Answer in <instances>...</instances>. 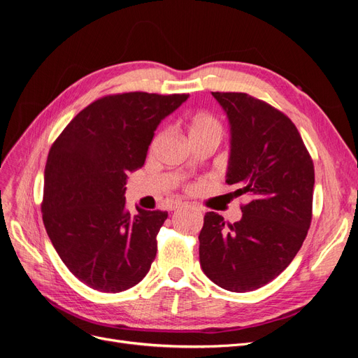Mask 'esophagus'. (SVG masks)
Returning a JSON list of instances; mask_svg holds the SVG:
<instances>
[{
    "mask_svg": "<svg viewBox=\"0 0 358 358\" xmlns=\"http://www.w3.org/2000/svg\"><path fill=\"white\" fill-rule=\"evenodd\" d=\"M180 208H188V204L187 203H182V201H176L175 204H173V210L180 209Z\"/></svg>",
    "mask_w": 358,
    "mask_h": 358,
    "instance_id": "1",
    "label": "esophagus"
}]
</instances>
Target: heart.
Returning a JSON list of instances; mask_svg holds the SVG:
<instances>
[{
	"label": "heart",
	"mask_w": 358,
	"mask_h": 358,
	"mask_svg": "<svg viewBox=\"0 0 358 358\" xmlns=\"http://www.w3.org/2000/svg\"><path fill=\"white\" fill-rule=\"evenodd\" d=\"M188 134L191 140L210 137L221 142L224 127L218 117L212 113H196L188 121Z\"/></svg>",
	"instance_id": "heart-1"
}]
</instances>
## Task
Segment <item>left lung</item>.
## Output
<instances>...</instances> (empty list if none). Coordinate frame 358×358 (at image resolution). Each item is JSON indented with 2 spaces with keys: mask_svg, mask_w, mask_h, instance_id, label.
<instances>
[{
  "mask_svg": "<svg viewBox=\"0 0 358 358\" xmlns=\"http://www.w3.org/2000/svg\"><path fill=\"white\" fill-rule=\"evenodd\" d=\"M212 95L231 125L227 183L249 201L241 206L242 220L234 224H225L215 212L204 215L200 264L221 288L252 291L282 273L306 239L315 170L285 113L245 92Z\"/></svg>",
  "mask_w": 358,
  "mask_h": 358,
  "instance_id": "obj_1",
  "label": "left lung"
}]
</instances>
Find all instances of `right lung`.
<instances>
[{"mask_svg":"<svg viewBox=\"0 0 358 358\" xmlns=\"http://www.w3.org/2000/svg\"><path fill=\"white\" fill-rule=\"evenodd\" d=\"M188 94L106 95L76 115L53 142L45 169L41 213L62 263L88 287H134L157 255L167 212L125 206L127 173L145 164L161 119Z\"/></svg>","mask_w":358,"mask_h":358,"instance_id":"right-lung-1","label":"right lung"}]
</instances>
